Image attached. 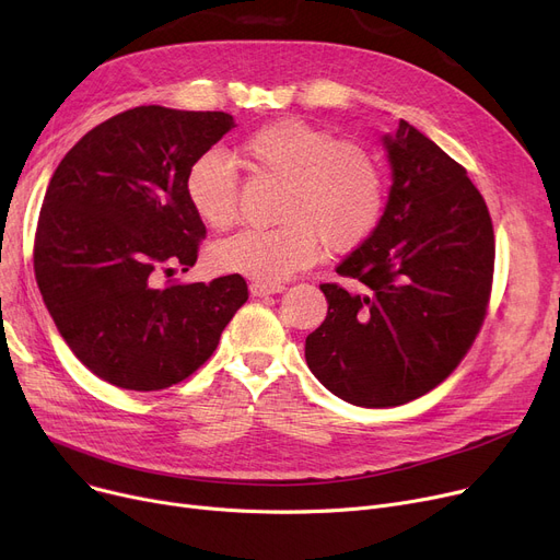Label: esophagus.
<instances>
[{
    "label": "esophagus",
    "instance_id": "1",
    "mask_svg": "<svg viewBox=\"0 0 560 560\" xmlns=\"http://www.w3.org/2000/svg\"><path fill=\"white\" fill-rule=\"evenodd\" d=\"M285 285L281 283H262V281H252L249 283V292L254 298H268V295H277V292H283Z\"/></svg>",
    "mask_w": 560,
    "mask_h": 560
}]
</instances>
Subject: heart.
Returning <instances> with one entry per match:
<instances>
[{
  "label": "heart",
  "instance_id": "1",
  "mask_svg": "<svg viewBox=\"0 0 560 560\" xmlns=\"http://www.w3.org/2000/svg\"><path fill=\"white\" fill-rule=\"evenodd\" d=\"M241 154L283 182L275 229H247L222 241L213 260L224 272L279 283L317 258L319 241L331 252L363 243L384 211V176L354 142L302 120H277L249 133ZM197 218L215 231L238 220V174L218 152L199 154L186 174Z\"/></svg>",
  "mask_w": 560,
  "mask_h": 560
}]
</instances>
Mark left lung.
Returning a JSON list of instances; mask_svg holds the SVG:
<instances>
[{
	"label": "left lung",
	"mask_w": 560,
	"mask_h": 560,
	"mask_svg": "<svg viewBox=\"0 0 560 560\" xmlns=\"http://www.w3.org/2000/svg\"><path fill=\"white\" fill-rule=\"evenodd\" d=\"M393 186L370 238L322 283L329 311L306 363L336 397L365 408L413 401L456 370L486 317L494 233L467 172L413 125L384 136Z\"/></svg>",
	"instance_id": "1"
}]
</instances>
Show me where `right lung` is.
Returning <instances> with one entry per match:
<instances>
[{
  "label": "right lung",
  "instance_id": "right-lung-1",
  "mask_svg": "<svg viewBox=\"0 0 560 560\" xmlns=\"http://www.w3.org/2000/svg\"><path fill=\"white\" fill-rule=\"evenodd\" d=\"M235 127L222 110L136 106L88 131L51 174L36 229L43 302L74 357L125 390H163L211 359L247 298L241 275L179 283L206 226L190 163Z\"/></svg>",
  "mask_w": 560,
  "mask_h": 560
}]
</instances>
